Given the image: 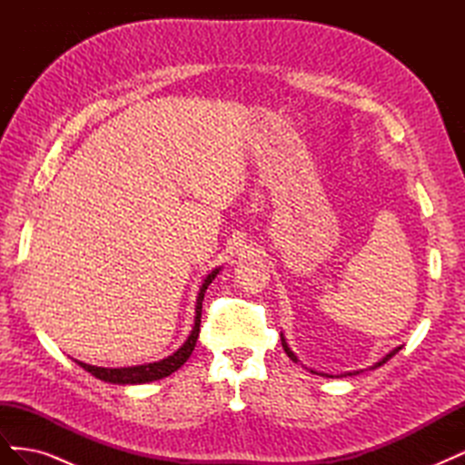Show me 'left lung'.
Wrapping results in <instances>:
<instances>
[{
  "instance_id": "1",
  "label": "left lung",
  "mask_w": 465,
  "mask_h": 465,
  "mask_svg": "<svg viewBox=\"0 0 465 465\" xmlns=\"http://www.w3.org/2000/svg\"><path fill=\"white\" fill-rule=\"evenodd\" d=\"M281 345H283V349H285V353L289 355V359L291 361H294V362H299V359H297V355H294L292 353V351H291V347L287 345V341H285V337H283V333H281ZM401 347H396V349H393V351H390V353L382 359V361H378L376 364H374V367H371V369H378V367H382V364L386 362V361H390L393 355H396L398 353V351H400ZM311 372H314V371H311ZM353 374H359V371H355V372H347V376H353ZM322 376H330V374H322ZM345 376V374H343ZM330 378H333V376H330Z\"/></svg>"
}]
</instances>
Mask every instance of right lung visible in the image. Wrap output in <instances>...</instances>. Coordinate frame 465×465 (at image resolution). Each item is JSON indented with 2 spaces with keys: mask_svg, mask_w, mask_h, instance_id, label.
Instances as JSON below:
<instances>
[{
  "mask_svg": "<svg viewBox=\"0 0 465 465\" xmlns=\"http://www.w3.org/2000/svg\"><path fill=\"white\" fill-rule=\"evenodd\" d=\"M221 272V267L211 272L200 287L198 292V302H195V320H193V328L188 335V340L184 341L178 351L171 357H166L159 362H149V364H137V367H124V369H104V367H93V364L75 361L81 369H85L87 372H91L94 378L104 380V382H112V384H145V382H153V380H161L164 376H171L174 371H178L182 364H184L192 351L195 347V341H198L200 335V323H202V302H203V294L207 291V287L213 283V279L217 277V273Z\"/></svg>",
  "mask_w": 465,
  "mask_h": 465,
  "instance_id": "obj_1",
  "label": "right lung"
}]
</instances>
